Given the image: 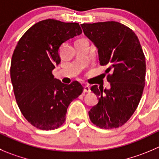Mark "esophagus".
Here are the masks:
<instances>
[{"instance_id": "esophagus-1", "label": "esophagus", "mask_w": 159, "mask_h": 159, "mask_svg": "<svg viewBox=\"0 0 159 159\" xmlns=\"http://www.w3.org/2000/svg\"><path fill=\"white\" fill-rule=\"evenodd\" d=\"M84 93H90V89L89 86H84Z\"/></svg>"}]
</instances>
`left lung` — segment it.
Masks as SVG:
<instances>
[{
  "label": "left lung",
  "mask_w": 159,
  "mask_h": 159,
  "mask_svg": "<svg viewBox=\"0 0 159 159\" xmlns=\"http://www.w3.org/2000/svg\"><path fill=\"white\" fill-rule=\"evenodd\" d=\"M84 33L98 48L101 66L110 88L90 90L98 103L89 111L90 121L102 129L118 128L126 123L137 109L143 93L146 62L138 37L129 27L118 22L81 24ZM110 74H109V72Z\"/></svg>",
  "instance_id": "8db88e82"
}]
</instances>
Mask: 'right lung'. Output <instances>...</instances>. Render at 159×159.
<instances>
[{
  "label": "right lung",
  "mask_w": 159,
  "mask_h": 159,
  "mask_svg": "<svg viewBox=\"0 0 159 159\" xmlns=\"http://www.w3.org/2000/svg\"><path fill=\"white\" fill-rule=\"evenodd\" d=\"M81 33L76 22L46 19L30 27L16 45L10 69L15 97L25 119L38 129L61 126L69 104L83 92L77 81L64 84L52 74L61 62V44Z\"/></svg>",
  "instance_id": "add662e5"
}]
</instances>
